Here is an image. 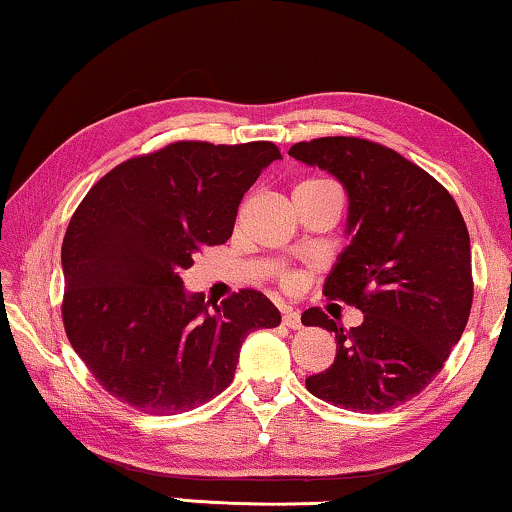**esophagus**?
<instances>
[{
  "instance_id": "obj_1",
  "label": "esophagus",
  "mask_w": 512,
  "mask_h": 512,
  "mask_svg": "<svg viewBox=\"0 0 512 512\" xmlns=\"http://www.w3.org/2000/svg\"><path fill=\"white\" fill-rule=\"evenodd\" d=\"M282 321H284V326H289V328H293V331H298L300 326V314L296 312V310H291V307H286V310L282 312Z\"/></svg>"
}]
</instances>
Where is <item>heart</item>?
Segmentation results:
<instances>
[{"label":"heart","mask_w":512,"mask_h":512,"mask_svg":"<svg viewBox=\"0 0 512 512\" xmlns=\"http://www.w3.org/2000/svg\"><path fill=\"white\" fill-rule=\"evenodd\" d=\"M300 186H331V184H328V181H305V184H300Z\"/></svg>","instance_id":"heart-1"}]
</instances>
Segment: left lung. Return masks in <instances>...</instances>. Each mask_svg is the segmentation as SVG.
Returning <instances> with one entry per match:
<instances>
[{
	"label": "left lung",
	"instance_id": "8db88e82",
	"mask_svg": "<svg viewBox=\"0 0 512 512\" xmlns=\"http://www.w3.org/2000/svg\"><path fill=\"white\" fill-rule=\"evenodd\" d=\"M289 156L345 186L349 244L324 296L363 312L352 331L319 307L303 312L305 326L335 333L338 345L307 391L345 410L387 412L426 389L466 328L473 277L464 216L429 172L368 139L321 137L293 144Z\"/></svg>",
	"mask_w": 512,
	"mask_h": 512
}]
</instances>
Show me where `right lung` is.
Wrapping results in <instances>:
<instances>
[{"label":"right lung","instance_id":"right-lung-1","mask_svg":"<svg viewBox=\"0 0 512 512\" xmlns=\"http://www.w3.org/2000/svg\"><path fill=\"white\" fill-rule=\"evenodd\" d=\"M282 153L272 142H174L90 188L62 242V321L111 396L149 415L200 408L233 382L242 342L282 314L261 291L184 289L200 249L233 235L237 207Z\"/></svg>","mask_w":512,"mask_h":512}]
</instances>
